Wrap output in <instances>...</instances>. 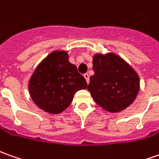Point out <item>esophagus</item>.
<instances>
[{
    "instance_id": "obj_1",
    "label": "esophagus",
    "mask_w": 159,
    "mask_h": 159,
    "mask_svg": "<svg viewBox=\"0 0 159 159\" xmlns=\"http://www.w3.org/2000/svg\"><path fill=\"white\" fill-rule=\"evenodd\" d=\"M84 78L86 79V82H87V84H89V75L88 73L84 74Z\"/></svg>"
}]
</instances>
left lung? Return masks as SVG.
<instances>
[{
    "mask_svg": "<svg viewBox=\"0 0 159 159\" xmlns=\"http://www.w3.org/2000/svg\"><path fill=\"white\" fill-rule=\"evenodd\" d=\"M88 90L100 107L116 113L129 107L139 91V75L116 54H96Z\"/></svg>",
    "mask_w": 159,
    "mask_h": 159,
    "instance_id": "1",
    "label": "left lung"
}]
</instances>
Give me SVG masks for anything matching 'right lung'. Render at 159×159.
I'll return each mask as SVG.
<instances>
[{
	"instance_id": "right-lung-1",
	"label": "right lung",
	"mask_w": 159,
	"mask_h": 159,
	"mask_svg": "<svg viewBox=\"0 0 159 159\" xmlns=\"http://www.w3.org/2000/svg\"><path fill=\"white\" fill-rule=\"evenodd\" d=\"M87 88V83L69 61L66 51H53L35 69L29 84L32 100L50 114H59L72 102L76 91Z\"/></svg>"
}]
</instances>
